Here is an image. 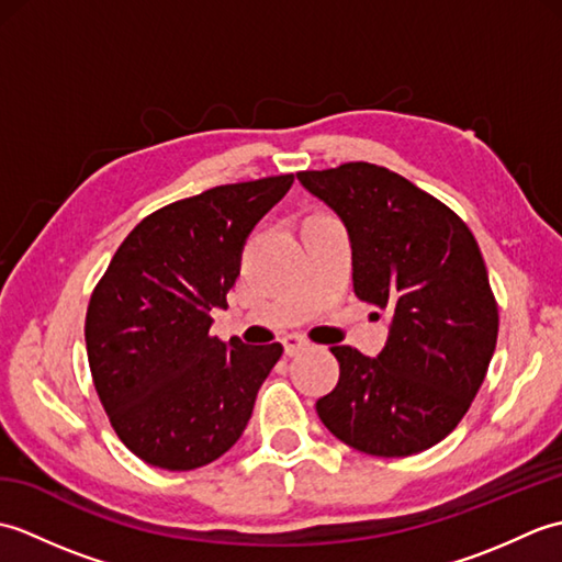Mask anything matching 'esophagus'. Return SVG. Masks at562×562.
<instances>
[{
	"instance_id": "esophagus-1",
	"label": "esophagus",
	"mask_w": 562,
	"mask_h": 562,
	"mask_svg": "<svg viewBox=\"0 0 562 562\" xmlns=\"http://www.w3.org/2000/svg\"><path fill=\"white\" fill-rule=\"evenodd\" d=\"M282 345H284V352L292 357V355L304 352L308 348V340H304L302 336H284Z\"/></svg>"
}]
</instances>
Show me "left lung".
<instances>
[{"mask_svg":"<svg viewBox=\"0 0 562 562\" xmlns=\"http://www.w3.org/2000/svg\"><path fill=\"white\" fill-rule=\"evenodd\" d=\"M296 178L348 226L355 294L391 314L379 357L330 348L340 379L316 401L321 423L372 457L435 447L471 408L497 342L479 244L457 212L384 166L350 161Z\"/></svg>","mask_w":562,"mask_h":562,"instance_id":"obj_1","label":"left lung"}]
</instances>
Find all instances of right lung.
Instances as JSON below:
<instances>
[{
  "mask_svg": "<svg viewBox=\"0 0 562 562\" xmlns=\"http://www.w3.org/2000/svg\"><path fill=\"white\" fill-rule=\"evenodd\" d=\"M292 173L210 188L142 220L111 258L87 308V355L103 411L149 465L193 471L244 435L282 345L210 336L248 234Z\"/></svg>",
  "mask_w": 562,
  "mask_h": 562,
  "instance_id": "right-lung-1",
  "label": "right lung"
}]
</instances>
